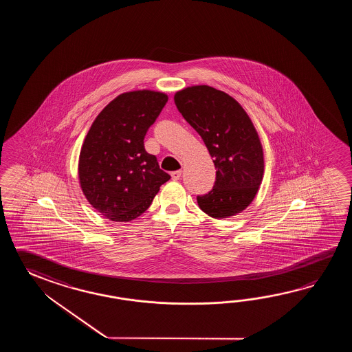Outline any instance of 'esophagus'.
<instances>
[{
  "mask_svg": "<svg viewBox=\"0 0 352 352\" xmlns=\"http://www.w3.org/2000/svg\"><path fill=\"white\" fill-rule=\"evenodd\" d=\"M181 173H182V171H173V173H171V177H173V179H179Z\"/></svg>",
  "mask_w": 352,
  "mask_h": 352,
  "instance_id": "obj_1",
  "label": "esophagus"
}]
</instances>
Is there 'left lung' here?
<instances>
[{
  "instance_id": "obj_1",
  "label": "left lung",
  "mask_w": 352,
  "mask_h": 352,
  "mask_svg": "<svg viewBox=\"0 0 352 352\" xmlns=\"http://www.w3.org/2000/svg\"><path fill=\"white\" fill-rule=\"evenodd\" d=\"M175 104L201 135L217 168L209 194L199 208L214 219L234 217L254 200L264 175L263 146L244 108L225 91L192 85L175 93Z\"/></svg>"
}]
</instances>
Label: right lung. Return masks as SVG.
Segmentation results:
<instances>
[{
    "instance_id": "1",
    "label": "right lung",
    "mask_w": 352,
    "mask_h": 352,
    "mask_svg": "<svg viewBox=\"0 0 352 352\" xmlns=\"http://www.w3.org/2000/svg\"><path fill=\"white\" fill-rule=\"evenodd\" d=\"M167 100V94L155 90L122 93L98 114L84 138L78 162L82 194L112 221L142 215L170 179L143 144Z\"/></svg>"
}]
</instances>
